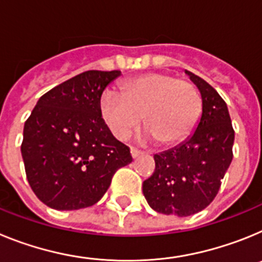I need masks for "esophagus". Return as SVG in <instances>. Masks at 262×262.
<instances>
[{"label":"esophagus","instance_id":"esophagus-1","mask_svg":"<svg viewBox=\"0 0 262 262\" xmlns=\"http://www.w3.org/2000/svg\"><path fill=\"white\" fill-rule=\"evenodd\" d=\"M131 155H133L134 159H136V157H139L140 155H143V152L139 151V149H136V148H131Z\"/></svg>","mask_w":262,"mask_h":262}]
</instances>
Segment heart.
Returning <instances> with one entry per match:
<instances>
[{
    "label": "heart",
    "mask_w": 262,
    "mask_h": 262,
    "mask_svg": "<svg viewBox=\"0 0 262 262\" xmlns=\"http://www.w3.org/2000/svg\"><path fill=\"white\" fill-rule=\"evenodd\" d=\"M120 93L105 92L101 115L119 140L140 126L144 115L147 136L160 144L184 142L193 133L202 111L200 92L189 81L165 73H145L124 81Z\"/></svg>",
    "instance_id": "1"
}]
</instances>
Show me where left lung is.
Listing matches in <instances>:
<instances>
[{"label":"left lung","mask_w":262,"mask_h":262,"mask_svg":"<svg viewBox=\"0 0 262 262\" xmlns=\"http://www.w3.org/2000/svg\"><path fill=\"white\" fill-rule=\"evenodd\" d=\"M202 98L196 128L174 148L155 155L156 169L143 182V194L157 212L189 216L216 196L232 161L235 131L226 102L203 78L185 71Z\"/></svg>","instance_id":"8db88e82"}]
</instances>
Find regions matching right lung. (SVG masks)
Masks as SVG:
<instances>
[{
    "label": "right lung",
    "mask_w": 262,
    "mask_h": 262,
    "mask_svg": "<svg viewBox=\"0 0 262 262\" xmlns=\"http://www.w3.org/2000/svg\"><path fill=\"white\" fill-rule=\"evenodd\" d=\"M120 71H86L41 96L20 145L27 181L55 210H78L103 196L118 169L133 161L101 115V96Z\"/></svg>",
    "instance_id": "add662e5"
}]
</instances>
